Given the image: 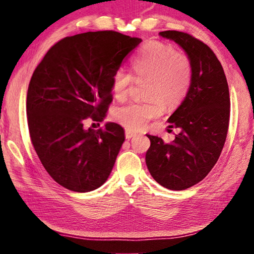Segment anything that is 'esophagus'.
<instances>
[{"mask_svg": "<svg viewBox=\"0 0 254 254\" xmlns=\"http://www.w3.org/2000/svg\"><path fill=\"white\" fill-rule=\"evenodd\" d=\"M134 135H135L134 132H131V131H128V130L126 131V137H127V139H131V137H133Z\"/></svg>", "mask_w": 254, "mask_h": 254, "instance_id": "esophagus-1", "label": "esophagus"}]
</instances>
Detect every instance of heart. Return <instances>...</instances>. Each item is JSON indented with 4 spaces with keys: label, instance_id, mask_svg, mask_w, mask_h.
Returning a JSON list of instances; mask_svg holds the SVG:
<instances>
[{
    "label": "heart",
    "instance_id": "obj_1",
    "mask_svg": "<svg viewBox=\"0 0 254 254\" xmlns=\"http://www.w3.org/2000/svg\"><path fill=\"white\" fill-rule=\"evenodd\" d=\"M131 65L136 80H147L143 93L147 100L119 107L114 119L127 130L137 131L159 117L163 105L170 109L185 100L192 80V64L188 55L173 46L152 40L142 47ZM134 78L121 68L114 72L112 89L119 101L127 97Z\"/></svg>",
    "mask_w": 254,
    "mask_h": 254
}]
</instances>
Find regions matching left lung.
Returning a JSON list of instances; mask_svg holds the SVG:
<instances>
[{
	"label": "left lung",
	"instance_id": "8db88e82",
	"mask_svg": "<svg viewBox=\"0 0 254 254\" xmlns=\"http://www.w3.org/2000/svg\"><path fill=\"white\" fill-rule=\"evenodd\" d=\"M163 38L183 47L192 64V80L187 96L169 118V127H177L173 142L147 134L150 148L145 163L161 186L183 190L201 182L224 147L230 122L229 85L221 63L213 50L186 32H160Z\"/></svg>",
	"mask_w": 254,
	"mask_h": 254
}]
</instances>
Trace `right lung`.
Listing matches in <instances>:
<instances>
[{
	"instance_id": "obj_1",
	"label": "right lung",
	"mask_w": 254,
	"mask_h": 254,
	"mask_svg": "<svg viewBox=\"0 0 254 254\" xmlns=\"http://www.w3.org/2000/svg\"><path fill=\"white\" fill-rule=\"evenodd\" d=\"M141 41L113 30L75 34L56 42L34 69L27 94L30 139L60 186L86 192L109 178L123 127L107 123L94 131L84 123L103 121L113 101L112 77Z\"/></svg>"
}]
</instances>
